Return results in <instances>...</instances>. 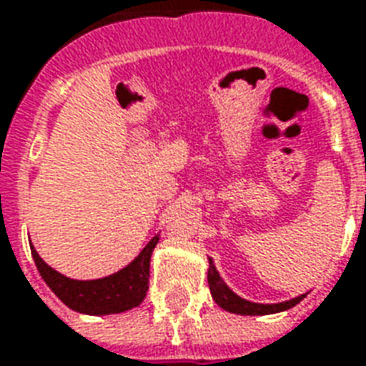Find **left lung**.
Returning a JSON list of instances; mask_svg holds the SVG:
<instances>
[{"mask_svg":"<svg viewBox=\"0 0 366 366\" xmlns=\"http://www.w3.org/2000/svg\"><path fill=\"white\" fill-rule=\"evenodd\" d=\"M207 284H209V292H212V298L215 300V304L223 307L225 312H229V314L239 315L278 314V312H284V310H290V307H294L298 302L306 298V294H302L298 298L286 300V302H280V304H257V302H249V300L237 296L227 284L223 282V278L219 276L217 269H215L212 259H209V269H207Z\"/></svg>","mask_w":366,"mask_h":366,"instance_id":"left-lung-1","label":"left lung"}]
</instances>
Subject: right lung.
Instances as JSON below:
<instances>
[{
  "label": "right lung",
  "instance_id": "right-lung-1",
  "mask_svg": "<svg viewBox=\"0 0 366 366\" xmlns=\"http://www.w3.org/2000/svg\"><path fill=\"white\" fill-rule=\"evenodd\" d=\"M157 243H159V235H154L143 251L137 254L135 261L129 262L125 269L97 280H74L60 274L39 257L33 245H31V254L39 269V274L43 276L49 288L70 310L88 315H109L127 312L144 300L149 290L151 254Z\"/></svg>",
  "mask_w": 366,
  "mask_h": 366
}]
</instances>
